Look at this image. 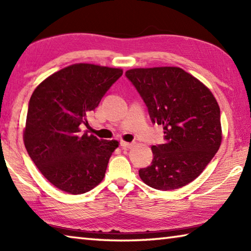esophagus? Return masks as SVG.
<instances>
[{"label":"esophagus","mask_w":251,"mask_h":251,"mask_svg":"<svg viewBox=\"0 0 251 251\" xmlns=\"http://www.w3.org/2000/svg\"><path fill=\"white\" fill-rule=\"evenodd\" d=\"M121 146L123 148H131L134 146V143H128V142H125V141H121Z\"/></svg>","instance_id":"esophagus-1"}]
</instances>
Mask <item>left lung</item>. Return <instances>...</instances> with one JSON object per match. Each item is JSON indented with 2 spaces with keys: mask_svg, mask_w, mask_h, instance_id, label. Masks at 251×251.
Here are the masks:
<instances>
[{
  "mask_svg": "<svg viewBox=\"0 0 251 251\" xmlns=\"http://www.w3.org/2000/svg\"><path fill=\"white\" fill-rule=\"evenodd\" d=\"M127 76L145 101L164 141L152 146L151 165L139 169L146 185L180 188L201 175L223 141L220 108L209 88L180 67L131 69Z\"/></svg>",
  "mask_w": 251,
  "mask_h": 251,
  "instance_id": "1",
  "label": "left lung"
}]
</instances>
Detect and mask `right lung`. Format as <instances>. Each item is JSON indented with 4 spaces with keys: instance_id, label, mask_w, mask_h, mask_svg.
I'll list each match as a JSON object with an SVG mask.
<instances>
[{
    "instance_id": "add662e5",
    "label": "right lung",
    "mask_w": 251,
    "mask_h": 251,
    "mask_svg": "<svg viewBox=\"0 0 251 251\" xmlns=\"http://www.w3.org/2000/svg\"><path fill=\"white\" fill-rule=\"evenodd\" d=\"M122 69L77 63L39 84L28 103L23 141L46 179L72 195L90 192L104 179L108 160L120 145L80 133L87 115L121 77Z\"/></svg>"
}]
</instances>
